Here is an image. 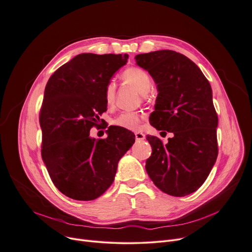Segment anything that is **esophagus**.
Wrapping results in <instances>:
<instances>
[{
    "mask_svg": "<svg viewBox=\"0 0 252 252\" xmlns=\"http://www.w3.org/2000/svg\"><path fill=\"white\" fill-rule=\"evenodd\" d=\"M134 135H135V140L136 141H143L146 139V134L142 131H136L134 132Z\"/></svg>",
    "mask_w": 252,
    "mask_h": 252,
    "instance_id": "1",
    "label": "esophagus"
}]
</instances>
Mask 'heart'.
Instances as JSON below:
<instances>
[{
    "instance_id": "obj_1",
    "label": "heart",
    "mask_w": 252,
    "mask_h": 252,
    "mask_svg": "<svg viewBox=\"0 0 252 252\" xmlns=\"http://www.w3.org/2000/svg\"><path fill=\"white\" fill-rule=\"evenodd\" d=\"M124 79H126L128 83L133 85L138 89L141 94H147L152 86V79L149 73L144 70L143 68L132 66L126 69L123 73ZM116 91L117 85L113 81H108L104 87L103 96L107 106H111L114 103L116 99ZM143 117L139 112L135 111H125L118 116L116 119L112 121L113 125L121 126L123 128L128 130H135L138 129Z\"/></svg>"
}]
</instances>
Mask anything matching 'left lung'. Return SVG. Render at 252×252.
<instances>
[{
    "mask_svg": "<svg viewBox=\"0 0 252 252\" xmlns=\"http://www.w3.org/2000/svg\"><path fill=\"white\" fill-rule=\"evenodd\" d=\"M134 59L152 75L158 91L151 125L174 133L167 145L147 135L153 150L147 173L164 193L189 195L203 185L218 156L211 85L192 60L176 51L158 50Z\"/></svg>",
    "mask_w": 252,
    "mask_h": 252,
    "instance_id": "obj_1",
    "label": "left lung"
}]
</instances>
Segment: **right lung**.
<instances>
[{"label": "right lung", "instance_id": "right-lung-1", "mask_svg": "<svg viewBox=\"0 0 252 252\" xmlns=\"http://www.w3.org/2000/svg\"><path fill=\"white\" fill-rule=\"evenodd\" d=\"M127 58L79 54L59 67L45 87L41 155L55 187L71 199L101 196L112 184L120 158L134 143V134L121 126H109L106 139L89 136L106 110L104 87Z\"/></svg>", "mask_w": 252, "mask_h": 252}]
</instances>
